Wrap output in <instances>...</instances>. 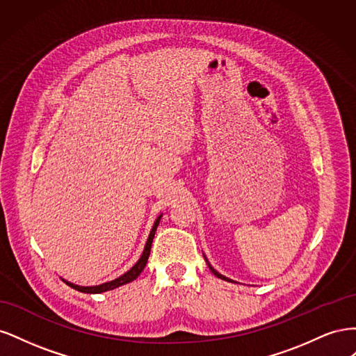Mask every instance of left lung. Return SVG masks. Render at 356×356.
<instances>
[{
	"instance_id": "1",
	"label": "left lung",
	"mask_w": 356,
	"mask_h": 356,
	"mask_svg": "<svg viewBox=\"0 0 356 356\" xmlns=\"http://www.w3.org/2000/svg\"><path fill=\"white\" fill-rule=\"evenodd\" d=\"M208 267H209V268H211V272H212V273H213V275H215V276H217V277H220V279H224V281H229V282H232V281H230V279H229V277H225V276H222V275H220V273H218V272H217V270H213V268H212V266H211V264H209V263H208Z\"/></svg>"
}]
</instances>
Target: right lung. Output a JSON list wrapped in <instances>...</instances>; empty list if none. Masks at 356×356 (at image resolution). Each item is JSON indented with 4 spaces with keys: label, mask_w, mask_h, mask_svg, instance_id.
Returning a JSON list of instances; mask_svg holds the SVG:
<instances>
[{
    "label": "right lung",
    "mask_w": 356,
    "mask_h": 356,
    "mask_svg": "<svg viewBox=\"0 0 356 356\" xmlns=\"http://www.w3.org/2000/svg\"><path fill=\"white\" fill-rule=\"evenodd\" d=\"M160 218H161V215L156 220V222H154V225H153L152 233H149V236H148V241H147V243H145V248H144V252H143L141 258H139L138 263L131 268V270L126 272V273L122 275L120 277L114 279V281H111V282H106V284H102V285H98V286H79V285H74V284H71V282H67V285H70V286L74 288V289L80 291V293H86V294H99V293H105V291H110V289H114V288H117V286H122V285H124V284H129V282L135 281V279H136L139 275H141V272L144 270V267H145V264H147V261H148L149 251H152V243H153V239H154V234H156V230H157V225H159V222H160Z\"/></svg>",
    "instance_id": "1"
}]
</instances>
